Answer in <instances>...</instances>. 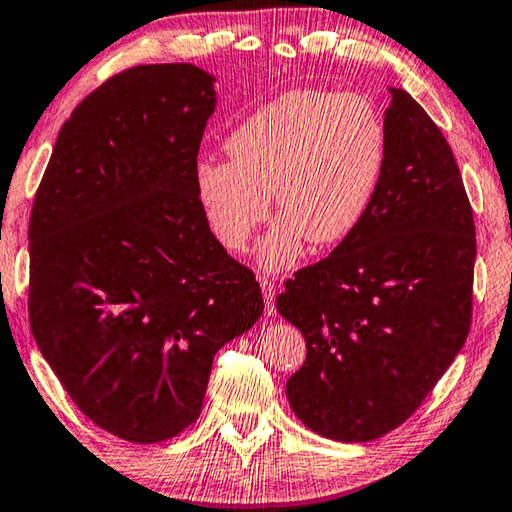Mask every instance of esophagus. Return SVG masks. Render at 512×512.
Wrapping results in <instances>:
<instances>
[{
	"instance_id": "34e87169",
	"label": "esophagus",
	"mask_w": 512,
	"mask_h": 512,
	"mask_svg": "<svg viewBox=\"0 0 512 512\" xmlns=\"http://www.w3.org/2000/svg\"><path fill=\"white\" fill-rule=\"evenodd\" d=\"M259 284H262V293H264V302H266V314L268 316H273L275 314V305H273V300H275V287H273V282L271 280H259Z\"/></svg>"
}]
</instances>
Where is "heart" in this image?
I'll use <instances>...</instances> for the list:
<instances>
[{"label": "heart", "instance_id": "obj_1", "mask_svg": "<svg viewBox=\"0 0 512 512\" xmlns=\"http://www.w3.org/2000/svg\"><path fill=\"white\" fill-rule=\"evenodd\" d=\"M230 160L196 162L194 183L207 225L223 248L241 253L271 212L280 219L257 255L284 271L305 239L334 246L366 219L384 183L388 131L359 94L293 90L250 112L225 137Z\"/></svg>", "mask_w": 512, "mask_h": 512}]
</instances>
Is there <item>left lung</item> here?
<instances>
[{"mask_svg":"<svg viewBox=\"0 0 512 512\" xmlns=\"http://www.w3.org/2000/svg\"><path fill=\"white\" fill-rule=\"evenodd\" d=\"M388 164L370 212L277 296L307 359L287 381L305 427L368 443L415 413L470 334L476 237L447 140L409 92L391 88Z\"/></svg>","mask_w":512,"mask_h":512,"instance_id":"1","label":"left lung"}]
</instances>
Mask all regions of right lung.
<instances>
[{
    "label": "right lung",
    "instance_id": "add662e5",
    "mask_svg": "<svg viewBox=\"0 0 512 512\" xmlns=\"http://www.w3.org/2000/svg\"><path fill=\"white\" fill-rule=\"evenodd\" d=\"M212 81L189 63L110 76L60 128L33 201V339L72 402L128 443L187 429L216 350L264 311L196 194Z\"/></svg>",
    "mask_w": 512,
    "mask_h": 512
}]
</instances>
